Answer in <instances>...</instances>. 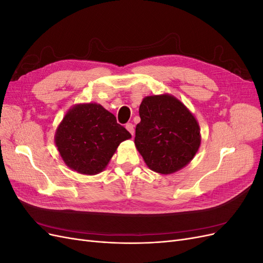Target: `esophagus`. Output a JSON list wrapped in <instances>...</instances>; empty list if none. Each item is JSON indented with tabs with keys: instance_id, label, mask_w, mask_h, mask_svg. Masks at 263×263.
<instances>
[{
	"instance_id": "34e87169",
	"label": "esophagus",
	"mask_w": 263,
	"mask_h": 263,
	"mask_svg": "<svg viewBox=\"0 0 263 263\" xmlns=\"http://www.w3.org/2000/svg\"><path fill=\"white\" fill-rule=\"evenodd\" d=\"M126 129L128 130L132 135H134V132H135V129H134V125L132 124V123H128V124H126Z\"/></svg>"
}]
</instances>
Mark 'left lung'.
I'll return each mask as SVG.
<instances>
[{"label": "left lung", "instance_id": "1", "mask_svg": "<svg viewBox=\"0 0 263 263\" xmlns=\"http://www.w3.org/2000/svg\"><path fill=\"white\" fill-rule=\"evenodd\" d=\"M136 145L150 170L171 174L190 163L201 145L194 115L170 94L151 95L139 106Z\"/></svg>", "mask_w": 263, "mask_h": 263}]
</instances>
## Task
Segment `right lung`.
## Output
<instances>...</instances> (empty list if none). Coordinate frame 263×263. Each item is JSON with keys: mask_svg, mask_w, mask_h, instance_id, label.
<instances>
[{"mask_svg": "<svg viewBox=\"0 0 263 263\" xmlns=\"http://www.w3.org/2000/svg\"><path fill=\"white\" fill-rule=\"evenodd\" d=\"M129 138V132L117 124L112 113L97 103H86L68 110L54 142L70 169L94 176L106 168L119 144Z\"/></svg>", "mask_w": 263, "mask_h": 263, "instance_id": "add662e5", "label": "right lung"}]
</instances>
